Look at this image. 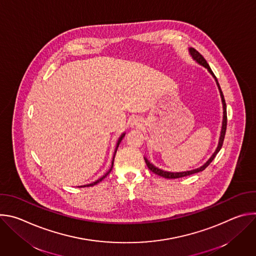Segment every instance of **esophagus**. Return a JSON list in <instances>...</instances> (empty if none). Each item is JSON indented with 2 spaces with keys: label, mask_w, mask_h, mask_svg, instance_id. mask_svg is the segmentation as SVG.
Masks as SVG:
<instances>
[{
  "label": "esophagus",
  "mask_w": 256,
  "mask_h": 256,
  "mask_svg": "<svg viewBox=\"0 0 256 256\" xmlns=\"http://www.w3.org/2000/svg\"><path fill=\"white\" fill-rule=\"evenodd\" d=\"M140 124V122L138 118H132L130 120V126L132 128H138V126Z\"/></svg>",
  "instance_id": "1"
}]
</instances>
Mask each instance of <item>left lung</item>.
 Returning <instances> with one entry per match:
<instances>
[{
	"mask_svg": "<svg viewBox=\"0 0 256 256\" xmlns=\"http://www.w3.org/2000/svg\"><path fill=\"white\" fill-rule=\"evenodd\" d=\"M190 54L192 56V58L198 62L200 64V66H204L206 68H208V70L210 72V75L214 78L216 80V86L218 88V91H220V95H221V98H222V104H223V122H222V130H221V134H220V138H218V147L216 149V151L214 152V154L210 156V158L202 165L200 166V168H196V169H194V170H190V171H184V172H168V171H164L162 169H159L158 167L154 166L152 163H150V161L147 159V158H144V162L146 164H147L148 168L154 172L155 174L159 175V176H162L164 178H168V179H172V178H179V177H184V176H188V175H192V174H194V173H198V172H200L202 170H204L210 164V162L214 159L216 155L218 153V151L221 150L222 146H223V142H224V138H225V134H226V128H227V106H226V102H225V98H224V95H223V92L221 90V87L220 85H218V82L216 78V76L214 75L212 70H210L208 64L206 62V60L204 58V56L196 50H194V48H190Z\"/></svg>",
	"mask_w": 256,
	"mask_h": 256,
	"instance_id": "8db88e82",
	"label": "left lung"
}]
</instances>
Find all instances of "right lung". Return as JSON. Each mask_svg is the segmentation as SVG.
I'll return each instance as SVG.
<instances>
[{
	"instance_id": "1",
	"label": "right lung",
	"mask_w": 256,
	"mask_h": 256,
	"mask_svg": "<svg viewBox=\"0 0 256 256\" xmlns=\"http://www.w3.org/2000/svg\"><path fill=\"white\" fill-rule=\"evenodd\" d=\"M126 136V134L124 132L120 136V138H118V142H116V151H114V158H112V167H110V169H109L102 177H100L99 179H97L96 181H94V182H92V184H86V186H79V188H85V186H95V184H99L100 181H102L109 173H110V171L112 170V167H114V157H116V151H118V146H120V142L122 140V138H124V136Z\"/></svg>"
}]
</instances>
